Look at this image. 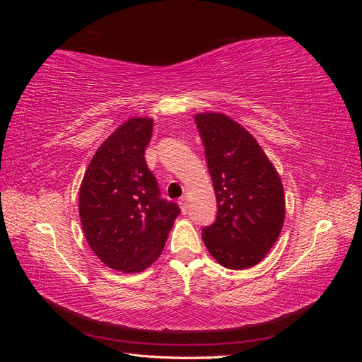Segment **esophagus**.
Listing matches in <instances>:
<instances>
[{"instance_id": "obj_1", "label": "esophagus", "mask_w": 362, "mask_h": 362, "mask_svg": "<svg viewBox=\"0 0 362 362\" xmlns=\"http://www.w3.org/2000/svg\"><path fill=\"white\" fill-rule=\"evenodd\" d=\"M178 204H180V206H181L182 214H187V211H189V201H187V198H181V199L178 201Z\"/></svg>"}]
</instances>
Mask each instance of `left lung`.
<instances>
[{
	"instance_id": "left-lung-1",
	"label": "left lung",
	"mask_w": 362,
	"mask_h": 362,
	"mask_svg": "<svg viewBox=\"0 0 362 362\" xmlns=\"http://www.w3.org/2000/svg\"><path fill=\"white\" fill-rule=\"evenodd\" d=\"M217 199V216L204 226L208 252L223 267L249 269L278 240L286 198L276 169L247 131L222 113L194 116Z\"/></svg>"
}]
</instances>
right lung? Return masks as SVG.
Instances as JSON below:
<instances>
[{"label": "right lung", "instance_id": "right-lung-1", "mask_svg": "<svg viewBox=\"0 0 362 362\" xmlns=\"http://www.w3.org/2000/svg\"><path fill=\"white\" fill-rule=\"evenodd\" d=\"M149 117L120 125L96 151L80 187V218L87 243L105 266L141 272L166 243L180 206L161 198L148 169Z\"/></svg>", "mask_w": 362, "mask_h": 362}]
</instances>
